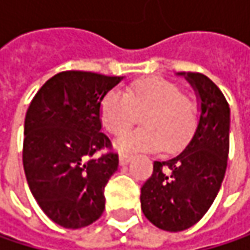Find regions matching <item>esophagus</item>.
<instances>
[{"mask_svg":"<svg viewBox=\"0 0 250 250\" xmlns=\"http://www.w3.org/2000/svg\"><path fill=\"white\" fill-rule=\"evenodd\" d=\"M119 161H120V165L125 167V165H127L131 161V155H128V153H120Z\"/></svg>","mask_w":250,"mask_h":250,"instance_id":"1","label":"esophagus"}]
</instances>
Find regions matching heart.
Listing matches in <instances>:
<instances>
[{
    "mask_svg": "<svg viewBox=\"0 0 250 250\" xmlns=\"http://www.w3.org/2000/svg\"><path fill=\"white\" fill-rule=\"evenodd\" d=\"M143 113L142 128L133 130L117 140L125 152L159 150L174 153L194 136L198 125V105L182 94L178 83L152 76L131 82L125 91L114 88L105 94L100 105L103 125L113 134H123Z\"/></svg>",
    "mask_w": 250,
    "mask_h": 250,
    "instance_id": "obj_1",
    "label": "heart"
}]
</instances>
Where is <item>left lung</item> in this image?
<instances>
[{
  "instance_id": "1",
  "label": "left lung",
  "mask_w": 250,
  "mask_h": 250,
  "mask_svg": "<svg viewBox=\"0 0 250 250\" xmlns=\"http://www.w3.org/2000/svg\"><path fill=\"white\" fill-rule=\"evenodd\" d=\"M176 75L195 91L198 125L181 153L153 162L140 194L146 219L167 231L187 230L203 219L222 188L229 156L230 108L223 92L203 74Z\"/></svg>"
}]
</instances>
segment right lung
Returning a JSON list of instances; mask_svg holds the SVG:
<instances>
[{
	"instance_id": "1",
	"label": "right lung",
	"mask_w": 250,
	"mask_h": 250,
	"mask_svg": "<svg viewBox=\"0 0 250 250\" xmlns=\"http://www.w3.org/2000/svg\"><path fill=\"white\" fill-rule=\"evenodd\" d=\"M123 76L66 71L37 91L24 120L23 167L33 197L56 225L81 229L97 222L104 188L119 168L101 133L100 105Z\"/></svg>"
}]
</instances>
